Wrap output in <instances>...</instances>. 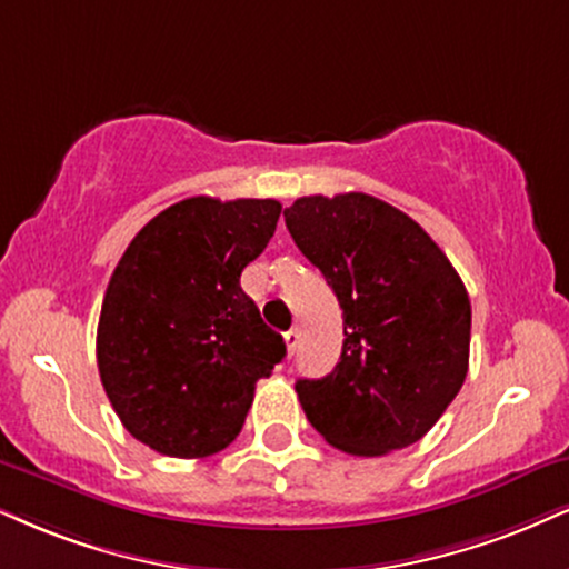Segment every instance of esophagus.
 Masks as SVG:
<instances>
[{
    "label": "esophagus",
    "mask_w": 569,
    "mask_h": 569,
    "mask_svg": "<svg viewBox=\"0 0 569 569\" xmlns=\"http://www.w3.org/2000/svg\"><path fill=\"white\" fill-rule=\"evenodd\" d=\"M298 342H300V332H298V329H296V327L287 329V332H284V346H287V350H290V356L296 353Z\"/></svg>",
    "instance_id": "obj_1"
}]
</instances>
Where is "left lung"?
Returning <instances> with one entry per match:
<instances>
[{
  "label": "left lung",
  "instance_id": "obj_1",
  "mask_svg": "<svg viewBox=\"0 0 569 569\" xmlns=\"http://www.w3.org/2000/svg\"><path fill=\"white\" fill-rule=\"evenodd\" d=\"M284 223L338 296L346 332L338 367L296 382L308 422L353 456L417 443L467 377L461 277L417 221L371 194L300 198Z\"/></svg>",
  "mask_w": 569,
  "mask_h": 569
}]
</instances>
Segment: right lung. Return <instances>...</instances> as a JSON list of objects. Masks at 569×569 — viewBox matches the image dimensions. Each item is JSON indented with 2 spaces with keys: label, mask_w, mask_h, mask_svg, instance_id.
Returning <instances> with one entry per match:
<instances>
[{
  "label": "right lung",
  "mask_w": 569,
  "mask_h": 569,
  "mask_svg": "<svg viewBox=\"0 0 569 569\" xmlns=\"http://www.w3.org/2000/svg\"><path fill=\"white\" fill-rule=\"evenodd\" d=\"M277 200L187 198L139 229L97 327L102 388L152 451L202 459L237 438L256 382L284 359L240 273L277 229Z\"/></svg>",
  "instance_id": "right-lung-1"
}]
</instances>
